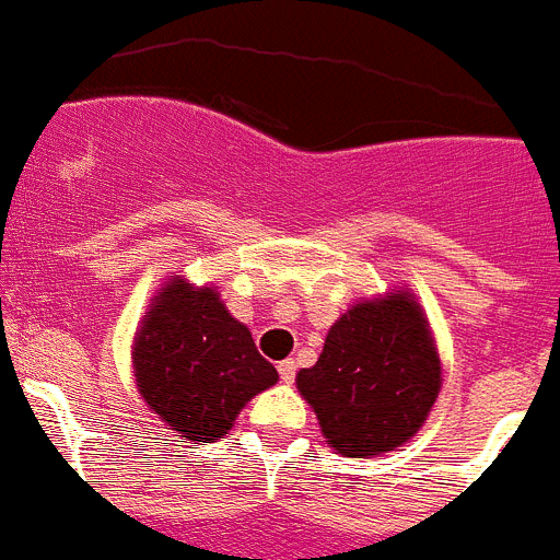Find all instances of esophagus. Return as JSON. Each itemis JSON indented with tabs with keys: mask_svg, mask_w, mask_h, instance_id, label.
Masks as SVG:
<instances>
[{
	"mask_svg": "<svg viewBox=\"0 0 560 560\" xmlns=\"http://www.w3.org/2000/svg\"><path fill=\"white\" fill-rule=\"evenodd\" d=\"M279 376H281V382H287V385H290V382L295 380V362L281 360L279 362Z\"/></svg>",
	"mask_w": 560,
	"mask_h": 560,
	"instance_id": "34e87169",
	"label": "esophagus"
}]
</instances>
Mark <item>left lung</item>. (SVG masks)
<instances>
[{"instance_id":"8db88e82","label":"left lung","mask_w":560,"mask_h":560,"mask_svg":"<svg viewBox=\"0 0 560 560\" xmlns=\"http://www.w3.org/2000/svg\"><path fill=\"white\" fill-rule=\"evenodd\" d=\"M441 382L430 320L405 287L342 312L315 365L295 376L326 443L342 457L385 455L410 441Z\"/></svg>"}]
</instances>
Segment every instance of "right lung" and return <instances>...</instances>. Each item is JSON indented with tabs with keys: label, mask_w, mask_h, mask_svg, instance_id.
Returning <instances> with one entry per match:
<instances>
[{
	"label": "right lung",
	"mask_w": 560,
	"mask_h": 560,
	"mask_svg": "<svg viewBox=\"0 0 560 560\" xmlns=\"http://www.w3.org/2000/svg\"><path fill=\"white\" fill-rule=\"evenodd\" d=\"M130 354L144 405L184 441H220L240 410L279 382L220 292L184 276L164 281L150 299Z\"/></svg>",
	"instance_id": "right-lung-1"
}]
</instances>
